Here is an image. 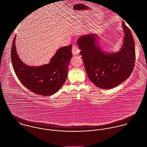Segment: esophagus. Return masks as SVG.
Here are the masks:
<instances>
[{
  "mask_svg": "<svg viewBox=\"0 0 147 147\" xmlns=\"http://www.w3.org/2000/svg\"><path fill=\"white\" fill-rule=\"evenodd\" d=\"M80 52V50L79 49L78 47L76 45H74L73 47H72V53L74 55H78L79 54Z\"/></svg>",
  "mask_w": 147,
  "mask_h": 147,
  "instance_id": "obj_1",
  "label": "esophagus"
}]
</instances>
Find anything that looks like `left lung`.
Listing matches in <instances>:
<instances>
[{"label":"left lung","instance_id":"1","mask_svg":"<svg viewBox=\"0 0 147 147\" xmlns=\"http://www.w3.org/2000/svg\"><path fill=\"white\" fill-rule=\"evenodd\" d=\"M125 36L123 44L117 53H107L96 43L93 34L84 35L78 40L87 75L98 88H114L127 79L133 71L135 63V42L130 29L123 22Z\"/></svg>","mask_w":147,"mask_h":147}]
</instances>
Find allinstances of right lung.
<instances>
[{
  "label": "right lung",
  "mask_w": 147,
  "mask_h": 147,
  "mask_svg": "<svg viewBox=\"0 0 147 147\" xmlns=\"http://www.w3.org/2000/svg\"><path fill=\"white\" fill-rule=\"evenodd\" d=\"M15 36L11 48V61L14 71L22 84L31 92L41 96H50L58 92L65 83L72 45L59 49L50 63L38 67L29 66L20 59L16 50Z\"/></svg>",
  "instance_id": "obj_1"
}]
</instances>
